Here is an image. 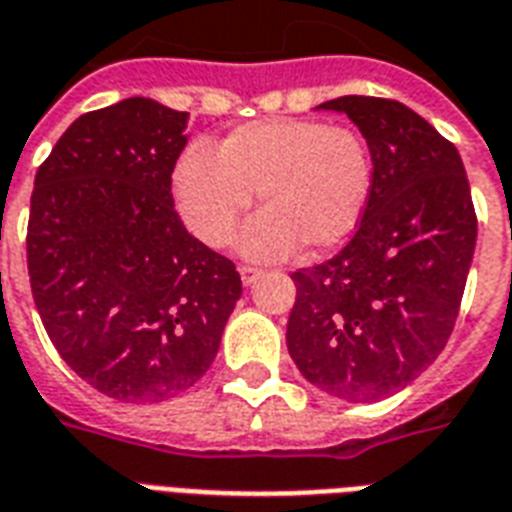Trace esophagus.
<instances>
[{
    "mask_svg": "<svg viewBox=\"0 0 512 512\" xmlns=\"http://www.w3.org/2000/svg\"><path fill=\"white\" fill-rule=\"evenodd\" d=\"M237 272H240V277H243L245 285H253V283H256V277L261 275L259 269H256V267H245V264H243V267H237Z\"/></svg>",
    "mask_w": 512,
    "mask_h": 512,
    "instance_id": "obj_1",
    "label": "esophagus"
}]
</instances>
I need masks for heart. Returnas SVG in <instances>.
Returning a JSON list of instances; mask_svg holds the SVG:
<instances>
[{"label":"heart","mask_w":512,"mask_h":512,"mask_svg":"<svg viewBox=\"0 0 512 512\" xmlns=\"http://www.w3.org/2000/svg\"><path fill=\"white\" fill-rule=\"evenodd\" d=\"M374 189V160L358 130L323 120H264L235 128L216 154L189 146L173 168V194L202 243H232L259 192L264 211L248 224V259L323 253L358 229Z\"/></svg>","instance_id":"obj_1"}]
</instances>
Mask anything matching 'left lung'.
Here are the masks:
<instances>
[{
    "label": "left lung",
    "mask_w": 512,
    "mask_h": 512,
    "mask_svg": "<svg viewBox=\"0 0 512 512\" xmlns=\"http://www.w3.org/2000/svg\"><path fill=\"white\" fill-rule=\"evenodd\" d=\"M374 160L358 232L334 259L293 272L285 342L310 384L352 403L411 384L449 342L473 264V197L457 146L390 98L342 95Z\"/></svg>",
    "instance_id": "left-lung-1"
}]
</instances>
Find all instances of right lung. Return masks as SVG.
<instances>
[{
	"label": "right lung",
	"mask_w": 512,
	"mask_h": 512,
	"mask_svg": "<svg viewBox=\"0 0 512 512\" xmlns=\"http://www.w3.org/2000/svg\"><path fill=\"white\" fill-rule=\"evenodd\" d=\"M186 120L152 98L87 112L34 178L26 256L39 318L71 371L125 403L189 390L243 293L235 264L173 208Z\"/></svg>",
	"instance_id": "add662e5"
}]
</instances>
